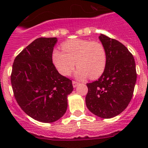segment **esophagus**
<instances>
[{
    "instance_id": "obj_1",
    "label": "esophagus",
    "mask_w": 148,
    "mask_h": 148,
    "mask_svg": "<svg viewBox=\"0 0 148 148\" xmlns=\"http://www.w3.org/2000/svg\"><path fill=\"white\" fill-rule=\"evenodd\" d=\"M72 84H73V87H77V85L79 84V83L77 82H75V81H73L72 82Z\"/></svg>"
}]
</instances>
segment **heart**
Wrapping results in <instances>:
<instances>
[{"mask_svg": "<svg viewBox=\"0 0 148 148\" xmlns=\"http://www.w3.org/2000/svg\"><path fill=\"white\" fill-rule=\"evenodd\" d=\"M62 47L63 51H53L52 60L62 75H69L76 64L78 68L74 76L79 79L98 78L104 71L107 53L100 42L76 38L66 41Z\"/></svg>", "mask_w": 148, "mask_h": 148, "instance_id": "obj_1", "label": "heart"}]
</instances>
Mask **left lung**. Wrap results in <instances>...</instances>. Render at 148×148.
I'll return each mask as SVG.
<instances>
[{
	"label": "left lung",
	"mask_w": 148,
	"mask_h": 148,
	"mask_svg": "<svg viewBox=\"0 0 148 148\" xmlns=\"http://www.w3.org/2000/svg\"><path fill=\"white\" fill-rule=\"evenodd\" d=\"M99 39L107 53L105 69L97 81L86 84L85 101L88 110L108 119L120 114L132 97L137 79L133 56L122 43L100 34Z\"/></svg>",
	"instance_id": "obj_1"
}]
</instances>
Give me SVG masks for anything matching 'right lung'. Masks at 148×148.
Listing matches in <instances>:
<instances>
[{"instance_id":"add662e5","label":"right lung","mask_w":148,"mask_h":148,"mask_svg":"<svg viewBox=\"0 0 148 148\" xmlns=\"http://www.w3.org/2000/svg\"><path fill=\"white\" fill-rule=\"evenodd\" d=\"M57 38H38L15 59L10 76L16 102L29 117L50 123L59 120L72 92L71 80L61 75L52 62Z\"/></svg>"}]
</instances>
